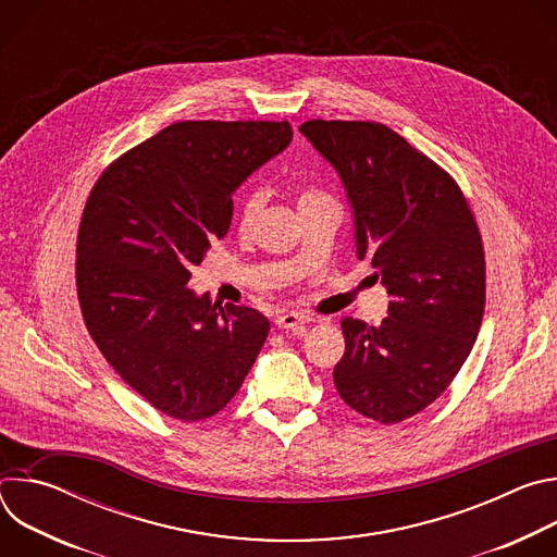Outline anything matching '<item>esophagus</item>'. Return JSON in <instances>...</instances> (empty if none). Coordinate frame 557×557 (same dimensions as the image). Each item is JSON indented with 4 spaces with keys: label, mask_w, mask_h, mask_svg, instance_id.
Returning <instances> with one entry per match:
<instances>
[{
    "label": "esophagus",
    "mask_w": 557,
    "mask_h": 557,
    "mask_svg": "<svg viewBox=\"0 0 557 557\" xmlns=\"http://www.w3.org/2000/svg\"><path fill=\"white\" fill-rule=\"evenodd\" d=\"M310 322V317L304 314V312H295V310H286L282 312L277 320H275V326L280 331H301L304 324Z\"/></svg>",
    "instance_id": "34e87169"
}]
</instances>
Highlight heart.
I'll use <instances>...</instances> for the list:
<instances>
[{"label": "heart", "instance_id": "1", "mask_svg": "<svg viewBox=\"0 0 557 557\" xmlns=\"http://www.w3.org/2000/svg\"><path fill=\"white\" fill-rule=\"evenodd\" d=\"M317 202H335V200H333L329 194L320 191V189H304V191L299 194V198H297V205H299V207L317 205ZM262 205H264V191H262L260 187L249 189V191L243 196L240 205H237V209H235V224H237V228H240V231H249V228L253 226V222H256V218H258Z\"/></svg>", "mask_w": 557, "mask_h": 557}]
</instances>
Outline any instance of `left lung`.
Masks as SVG:
<instances>
[{
  "mask_svg": "<svg viewBox=\"0 0 557 557\" xmlns=\"http://www.w3.org/2000/svg\"><path fill=\"white\" fill-rule=\"evenodd\" d=\"M299 132L342 176L357 258L372 262L389 295L381 326L342 320L337 392L366 419L401 423L438 399L479 337V224L458 183L387 125L312 119Z\"/></svg>",
  "mask_w": 557,
  "mask_h": 557,
  "instance_id": "left-lung-1",
  "label": "left lung"
}]
</instances>
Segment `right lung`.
Here are the masks:
<instances>
[{
    "label": "right lung",
    "instance_id": "add662e5",
    "mask_svg": "<svg viewBox=\"0 0 557 557\" xmlns=\"http://www.w3.org/2000/svg\"><path fill=\"white\" fill-rule=\"evenodd\" d=\"M293 138L288 121H181L95 183L76 235V295L108 363L172 419L218 414L240 389L269 320L196 297L187 282L233 215V189Z\"/></svg>",
    "mask_w": 557,
    "mask_h": 557
}]
</instances>
